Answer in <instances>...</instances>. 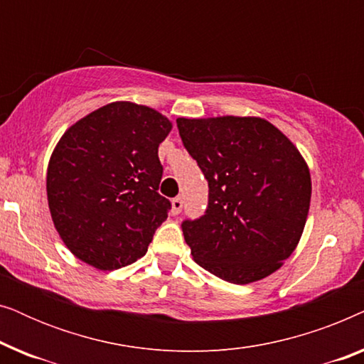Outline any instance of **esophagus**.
Returning a JSON list of instances; mask_svg holds the SVG:
<instances>
[{"instance_id": "34e87169", "label": "esophagus", "mask_w": 364, "mask_h": 364, "mask_svg": "<svg viewBox=\"0 0 364 364\" xmlns=\"http://www.w3.org/2000/svg\"><path fill=\"white\" fill-rule=\"evenodd\" d=\"M182 207H183V202H182L181 197L172 198V213H173V215H178V213L182 212Z\"/></svg>"}]
</instances>
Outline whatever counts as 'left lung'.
Returning a JSON list of instances; mask_svg holds the SVG:
<instances>
[{
	"instance_id": "obj_1",
	"label": "left lung",
	"mask_w": 364,
	"mask_h": 364,
	"mask_svg": "<svg viewBox=\"0 0 364 364\" xmlns=\"http://www.w3.org/2000/svg\"><path fill=\"white\" fill-rule=\"evenodd\" d=\"M208 182L205 215L182 223L198 265L247 285L272 275L300 242L311 177L293 142L262 117L177 119Z\"/></svg>"
}]
</instances>
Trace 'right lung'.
Instances as JSON below:
<instances>
[{
    "mask_svg": "<svg viewBox=\"0 0 364 364\" xmlns=\"http://www.w3.org/2000/svg\"><path fill=\"white\" fill-rule=\"evenodd\" d=\"M172 122L156 109L117 101L73 124L49 159L54 227L74 257L116 270L146 255L171 202L159 193V144Z\"/></svg>",
    "mask_w": 364,
    "mask_h": 364,
    "instance_id": "add662e5",
    "label": "right lung"
}]
</instances>
